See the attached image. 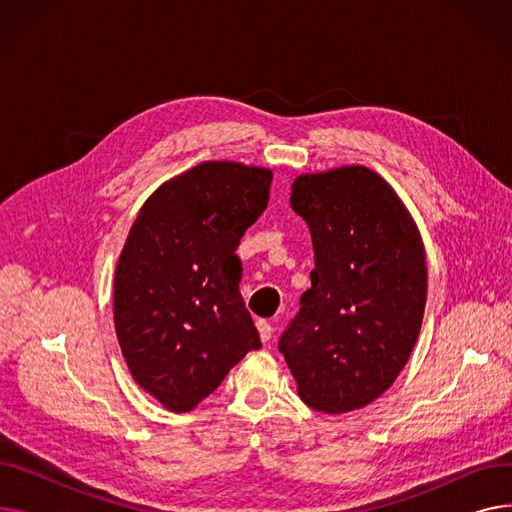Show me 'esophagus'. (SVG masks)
Wrapping results in <instances>:
<instances>
[{
	"label": "esophagus",
	"instance_id": "obj_1",
	"mask_svg": "<svg viewBox=\"0 0 512 512\" xmlns=\"http://www.w3.org/2000/svg\"><path fill=\"white\" fill-rule=\"evenodd\" d=\"M257 330H259V338H261L263 342L270 340L272 334H274L272 324H270V321H265V319H259V321H257Z\"/></svg>",
	"mask_w": 512,
	"mask_h": 512
}]
</instances>
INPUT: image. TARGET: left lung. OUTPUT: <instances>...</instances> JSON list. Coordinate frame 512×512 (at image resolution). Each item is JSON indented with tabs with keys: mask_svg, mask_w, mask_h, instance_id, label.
I'll use <instances>...</instances> for the list:
<instances>
[{
	"mask_svg": "<svg viewBox=\"0 0 512 512\" xmlns=\"http://www.w3.org/2000/svg\"><path fill=\"white\" fill-rule=\"evenodd\" d=\"M290 205L309 226L315 270L280 353L311 409L367 407L394 384L421 330L427 267L417 224L365 166L294 178Z\"/></svg>",
	"mask_w": 512,
	"mask_h": 512,
	"instance_id": "8db88e82",
	"label": "left lung"
}]
</instances>
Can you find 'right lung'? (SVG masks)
<instances>
[{
	"label": "right lung",
	"mask_w": 512,
	"mask_h": 512,
	"mask_svg": "<svg viewBox=\"0 0 512 512\" xmlns=\"http://www.w3.org/2000/svg\"><path fill=\"white\" fill-rule=\"evenodd\" d=\"M270 184L267 168L203 161L161 184L128 232L114 278L116 334L134 382L168 411L195 409L261 348L236 249Z\"/></svg>",
	"instance_id": "obj_1"
}]
</instances>
